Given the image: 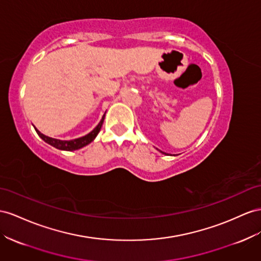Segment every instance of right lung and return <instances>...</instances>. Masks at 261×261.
<instances>
[{
  "label": "right lung",
  "mask_w": 261,
  "mask_h": 261,
  "mask_svg": "<svg viewBox=\"0 0 261 261\" xmlns=\"http://www.w3.org/2000/svg\"><path fill=\"white\" fill-rule=\"evenodd\" d=\"M104 117H105V114L104 116L102 117L101 122L98 123V125L96 126V127L89 133L88 135L83 136V137H80V138H76V139H73V140H60V139H55V138H51V137H48V136H45L44 134H41L38 129H36L38 136L45 140V142L49 145L54 146L55 148H57V149H60V150H67V151H72V150H76V149H80V148L87 146L88 144H90L92 140L96 137V135L98 134V132L101 130V127L103 125V122H104Z\"/></svg>",
  "instance_id": "obj_1"
}]
</instances>
